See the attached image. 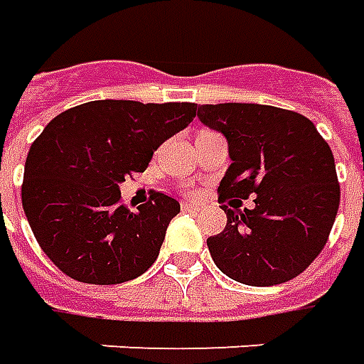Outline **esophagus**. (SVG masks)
Returning a JSON list of instances; mask_svg holds the SVG:
<instances>
[{
  "label": "esophagus",
  "mask_w": 364,
  "mask_h": 364,
  "mask_svg": "<svg viewBox=\"0 0 364 364\" xmlns=\"http://www.w3.org/2000/svg\"><path fill=\"white\" fill-rule=\"evenodd\" d=\"M183 210H187V213H197L200 208H205L203 203H197V200H183L181 203Z\"/></svg>",
  "instance_id": "1"
}]
</instances>
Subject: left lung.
Returning a JSON list of instances; mask_svg holds the SVG:
<instances>
[{
	"instance_id": "1",
	"label": "left lung",
	"mask_w": 364,
	"mask_h": 364,
	"mask_svg": "<svg viewBox=\"0 0 364 364\" xmlns=\"http://www.w3.org/2000/svg\"><path fill=\"white\" fill-rule=\"evenodd\" d=\"M205 126L226 138L230 167L220 181L226 226L207 238L218 270L246 286L296 278L323 250L339 208L331 147L314 122L264 104H203ZM255 195V207L242 199Z\"/></svg>"
}]
</instances>
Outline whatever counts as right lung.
Segmentation results:
<instances>
[{
  "label": "right lung",
  "mask_w": 364,
  "mask_h": 364,
  "mask_svg": "<svg viewBox=\"0 0 364 364\" xmlns=\"http://www.w3.org/2000/svg\"><path fill=\"white\" fill-rule=\"evenodd\" d=\"M197 104L94 100L58 114L33 141L21 200L50 262L85 284L110 286L156 262L179 200L151 193L138 210L120 183L141 173L165 139L189 126Z\"/></svg>",
  "instance_id": "obj_1"
}]
</instances>
